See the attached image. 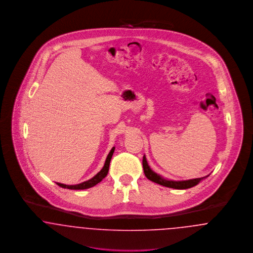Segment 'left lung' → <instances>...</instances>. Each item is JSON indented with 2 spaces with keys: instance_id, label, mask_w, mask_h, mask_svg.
<instances>
[{
  "instance_id": "left-lung-1",
  "label": "left lung",
  "mask_w": 253,
  "mask_h": 253,
  "mask_svg": "<svg viewBox=\"0 0 253 253\" xmlns=\"http://www.w3.org/2000/svg\"><path fill=\"white\" fill-rule=\"evenodd\" d=\"M142 165H143V170H144L145 175L149 180L153 181L155 183H157L161 186L164 187H168V188H172V189H176V190H185V189H189L192 188L193 186L197 185L201 180H203L206 177H208L209 175L205 176V177H200V178H194V179H190V180L184 181H173L168 180L163 178L162 176H160L159 174H157V172H155L152 169L150 168V166L148 165L147 159L146 157H143L142 160Z\"/></svg>"
}]
</instances>
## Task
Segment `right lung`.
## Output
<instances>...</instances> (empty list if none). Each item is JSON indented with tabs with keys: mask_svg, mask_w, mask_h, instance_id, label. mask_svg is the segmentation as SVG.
<instances>
[{
	"mask_svg": "<svg viewBox=\"0 0 253 253\" xmlns=\"http://www.w3.org/2000/svg\"><path fill=\"white\" fill-rule=\"evenodd\" d=\"M114 151H115V147H113L112 150L110 151L108 157H107L106 160H105L103 168L101 169L100 171H98L93 178L85 181V182H83L81 184H78V185H65V184H61V183H57L58 186H60L61 188H64V189H69V190H85V189H89V188H92V187L96 186V184H98L100 181L102 180L107 175L109 166H110V161H111V158L113 157Z\"/></svg>",
	"mask_w": 253,
	"mask_h": 253,
	"instance_id": "obj_1",
	"label": "right lung"
}]
</instances>
